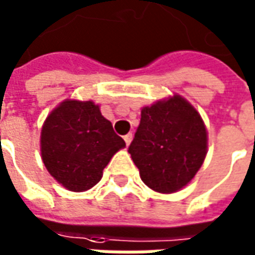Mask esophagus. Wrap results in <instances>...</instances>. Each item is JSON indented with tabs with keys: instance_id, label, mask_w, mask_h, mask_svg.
<instances>
[{
	"instance_id": "obj_1",
	"label": "esophagus",
	"mask_w": 255,
	"mask_h": 255,
	"mask_svg": "<svg viewBox=\"0 0 255 255\" xmlns=\"http://www.w3.org/2000/svg\"><path fill=\"white\" fill-rule=\"evenodd\" d=\"M124 141H126V143H127V145H129V143H131V141H132V134L129 132V134L124 135Z\"/></svg>"
}]
</instances>
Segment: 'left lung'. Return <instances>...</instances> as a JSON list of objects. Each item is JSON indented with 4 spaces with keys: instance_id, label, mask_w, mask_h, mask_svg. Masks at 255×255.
<instances>
[{
    "instance_id": "1",
    "label": "left lung",
    "mask_w": 255,
    "mask_h": 255,
    "mask_svg": "<svg viewBox=\"0 0 255 255\" xmlns=\"http://www.w3.org/2000/svg\"><path fill=\"white\" fill-rule=\"evenodd\" d=\"M128 152L146 186L157 193H174L204 163L207 129L198 112L176 95L142 109Z\"/></svg>"
}]
</instances>
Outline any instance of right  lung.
I'll use <instances>...</instances> for the list:
<instances>
[{
    "label": "right lung",
    "mask_w": 255,
    "mask_h": 255,
    "mask_svg": "<svg viewBox=\"0 0 255 255\" xmlns=\"http://www.w3.org/2000/svg\"><path fill=\"white\" fill-rule=\"evenodd\" d=\"M41 159L48 173L71 191L89 190L113 155L126 146L93 102L65 100L41 128Z\"/></svg>",
    "instance_id": "add662e5"
}]
</instances>
